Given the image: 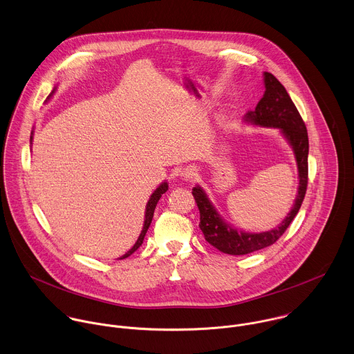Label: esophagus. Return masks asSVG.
Returning a JSON list of instances; mask_svg holds the SVG:
<instances>
[{
	"label": "esophagus",
	"mask_w": 354,
	"mask_h": 354,
	"mask_svg": "<svg viewBox=\"0 0 354 354\" xmlns=\"http://www.w3.org/2000/svg\"><path fill=\"white\" fill-rule=\"evenodd\" d=\"M182 176L186 179V180H193L196 176H197V169L194 167H186L183 171H182Z\"/></svg>",
	"instance_id": "34e87169"
}]
</instances>
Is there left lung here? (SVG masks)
Returning a JSON list of instances; mask_svg holds the SVG:
<instances>
[{"instance_id": "left-lung-1", "label": "left lung", "mask_w": 354, "mask_h": 354, "mask_svg": "<svg viewBox=\"0 0 354 354\" xmlns=\"http://www.w3.org/2000/svg\"><path fill=\"white\" fill-rule=\"evenodd\" d=\"M265 88L263 97L258 102L255 110L247 113L245 121L261 127L281 129L295 153L299 172V190L291 212L276 229L263 233H244L226 225L215 207L209 203L204 190L194 187L193 196L200 209L198 226L205 240L221 252L229 255H247L274 244L297 216L308 189L309 138L306 125L287 89L272 73H265Z\"/></svg>"}]
</instances>
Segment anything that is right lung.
<instances>
[{
    "label": "right lung",
    "mask_w": 354,
    "mask_h": 354,
    "mask_svg": "<svg viewBox=\"0 0 354 354\" xmlns=\"http://www.w3.org/2000/svg\"><path fill=\"white\" fill-rule=\"evenodd\" d=\"M30 140H31V138H30ZM168 190V183L167 182H164V183H161L156 190H154V193L150 196V200L147 201V205H146V215H145V225H143V230H142V233H140V236H139V239H138V241L135 243V245L125 254V255H122L120 259H125V258H128L129 255H132L140 245H142V243H143V239H145V236H146V233H147V229H149V226H150V223H151V219H153V215H154V209H156V205H157V203H158V200L161 198V196L165 193Z\"/></svg>",
    "instance_id": "obj_1"
}]
</instances>
